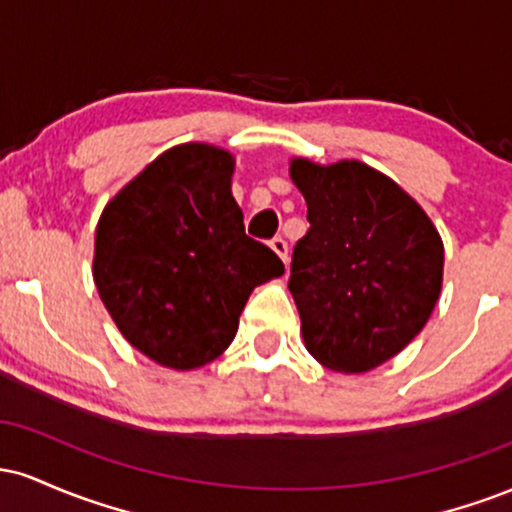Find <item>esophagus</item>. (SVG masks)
Segmentation results:
<instances>
[{"instance_id": "34e87169", "label": "esophagus", "mask_w": 512, "mask_h": 512, "mask_svg": "<svg viewBox=\"0 0 512 512\" xmlns=\"http://www.w3.org/2000/svg\"><path fill=\"white\" fill-rule=\"evenodd\" d=\"M269 245H272V250L276 252V255L281 257V260H284V262L289 260V243H286L284 238H281V236H276V238L269 240Z\"/></svg>"}]
</instances>
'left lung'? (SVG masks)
Returning <instances> with one entry per match:
<instances>
[{
	"label": "left lung",
	"instance_id": "1",
	"mask_svg": "<svg viewBox=\"0 0 512 512\" xmlns=\"http://www.w3.org/2000/svg\"><path fill=\"white\" fill-rule=\"evenodd\" d=\"M310 228L293 245L289 291L322 366L366 373L407 346L443 284V240L397 182L366 163L296 158Z\"/></svg>",
	"mask_w": 512,
	"mask_h": 512
}]
</instances>
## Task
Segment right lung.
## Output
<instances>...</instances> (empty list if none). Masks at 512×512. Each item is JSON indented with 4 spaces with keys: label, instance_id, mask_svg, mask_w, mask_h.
<instances>
[{
    "label": "right lung",
    "instance_id": "1",
    "mask_svg": "<svg viewBox=\"0 0 512 512\" xmlns=\"http://www.w3.org/2000/svg\"><path fill=\"white\" fill-rule=\"evenodd\" d=\"M233 158L182 144L149 163L103 209L93 279L134 349L175 370L228 349L255 286L284 262L245 236L231 195Z\"/></svg>",
    "mask_w": 512,
    "mask_h": 512
}]
</instances>
